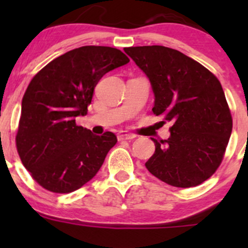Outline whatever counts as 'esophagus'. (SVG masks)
Returning <instances> with one entry per match:
<instances>
[{
  "label": "esophagus",
  "instance_id": "1",
  "mask_svg": "<svg viewBox=\"0 0 248 248\" xmlns=\"http://www.w3.org/2000/svg\"><path fill=\"white\" fill-rule=\"evenodd\" d=\"M136 134L128 133L127 131H120L119 133H117V139L119 140H132L136 138Z\"/></svg>",
  "mask_w": 248,
  "mask_h": 248
}]
</instances>
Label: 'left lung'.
Instances as JSON below:
<instances>
[{"instance_id": "obj_1", "label": "left lung", "mask_w": 248, "mask_h": 248, "mask_svg": "<svg viewBox=\"0 0 248 248\" xmlns=\"http://www.w3.org/2000/svg\"><path fill=\"white\" fill-rule=\"evenodd\" d=\"M149 78L152 111L171 121L170 137L155 142L147 170L181 188L201 185L221 164L232 120L221 82L199 62L162 46L124 47Z\"/></svg>"}]
</instances>
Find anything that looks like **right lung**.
<instances>
[{"label":"right lung","mask_w":248,"mask_h":248,"mask_svg":"<svg viewBox=\"0 0 248 248\" xmlns=\"http://www.w3.org/2000/svg\"><path fill=\"white\" fill-rule=\"evenodd\" d=\"M128 62L119 49L86 46L56 57L31 80L22 97L16 149L47 191L71 193L101 169L116 136H96L77 126L76 117L87 114L101 78Z\"/></svg>","instance_id":"right-lung-1"}]
</instances>
